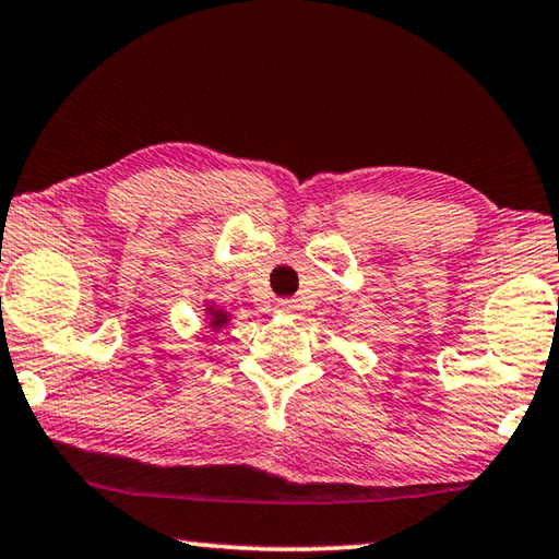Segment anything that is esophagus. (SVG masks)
Instances as JSON below:
<instances>
[{
    "instance_id": "esophagus-1",
    "label": "esophagus",
    "mask_w": 559,
    "mask_h": 559,
    "mask_svg": "<svg viewBox=\"0 0 559 559\" xmlns=\"http://www.w3.org/2000/svg\"><path fill=\"white\" fill-rule=\"evenodd\" d=\"M276 311L294 316V313H298V304L294 301V298H281V301L276 304Z\"/></svg>"
}]
</instances>
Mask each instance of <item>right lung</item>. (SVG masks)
Masks as SVG:
<instances>
[{"instance_id":"obj_1","label":"right lung","mask_w":559,"mask_h":559,"mask_svg":"<svg viewBox=\"0 0 559 559\" xmlns=\"http://www.w3.org/2000/svg\"><path fill=\"white\" fill-rule=\"evenodd\" d=\"M205 313H207V319H211V329H213V331L228 326L230 316H228L226 311H223V308H215V304H207V306H205Z\"/></svg>"}]
</instances>
